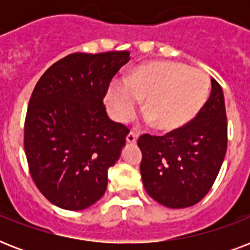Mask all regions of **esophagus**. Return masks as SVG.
<instances>
[{
  "instance_id": "esophagus-1",
  "label": "esophagus",
  "mask_w": 250,
  "mask_h": 250,
  "mask_svg": "<svg viewBox=\"0 0 250 250\" xmlns=\"http://www.w3.org/2000/svg\"><path fill=\"white\" fill-rule=\"evenodd\" d=\"M125 140H127V143L128 144H135L137 141V133L133 132V131H131V132L127 135V137H125Z\"/></svg>"
}]
</instances>
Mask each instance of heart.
Listing matches in <instances>:
<instances>
[{
    "label": "heart",
    "mask_w": 250,
    "mask_h": 250,
    "mask_svg": "<svg viewBox=\"0 0 250 250\" xmlns=\"http://www.w3.org/2000/svg\"><path fill=\"white\" fill-rule=\"evenodd\" d=\"M210 79L198 68L179 62L141 64L127 78L111 82L106 105L115 121H131L144 98L145 121L165 132L187 125L209 97Z\"/></svg>",
    "instance_id": "heart-1"
}]
</instances>
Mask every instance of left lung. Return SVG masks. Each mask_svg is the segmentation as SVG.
I'll list each match as a JSON object with an SVG mask.
<instances>
[{
  "mask_svg": "<svg viewBox=\"0 0 250 250\" xmlns=\"http://www.w3.org/2000/svg\"><path fill=\"white\" fill-rule=\"evenodd\" d=\"M141 178L157 202L182 209L205 197L221 170L227 150V117L223 90L211 79V93L197 117L165 136L141 135Z\"/></svg>",
  "mask_w": 250,
  "mask_h": 250,
  "instance_id": "1",
  "label": "left lung"
}]
</instances>
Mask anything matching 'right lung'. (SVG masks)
Here are the masks:
<instances>
[{"mask_svg": "<svg viewBox=\"0 0 250 250\" xmlns=\"http://www.w3.org/2000/svg\"><path fill=\"white\" fill-rule=\"evenodd\" d=\"M128 52L74 53L44 72L29 98L24 150L29 172L49 201L83 210L104 196L107 170L129 129L110 121L104 98Z\"/></svg>", "mask_w": 250, "mask_h": 250, "instance_id": "1", "label": "right lung"}]
</instances>
